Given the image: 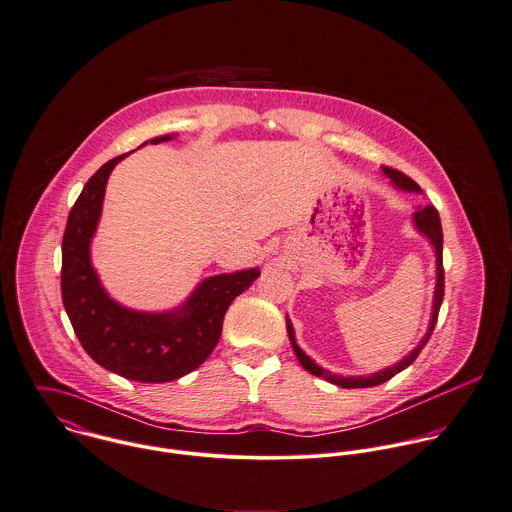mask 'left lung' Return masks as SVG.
Instances as JSON below:
<instances>
[{"instance_id":"8db88e82","label":"left lung","mask_w":512,"mask_h":512,"mask_svg":"<svg viewBox=\"0 0 512 512\" xmlns=\"http://www.w3.org/2000/svg\"><path fill=\"white\" fill-rule=\"evenodd\" d=\"M385 175L399 187V189H405V191H417L421 193V187L409 177L405 175L403 171H397V169H391V167H383ZM413 221L417 225V229L427 235V239H431L433 247H435V253H437V287H435V299H433V315H431V323H429V331L427 335L423 337V341L403 359L399 361L395 367H389V369H383L379 373H373V375H367V377H341V375H333L329 371H325L323 367H319L315 361H311L303 351L301 347L297 345L295 341V333H293V325L287 317V333H289V341L293 345V351L299 359V363L305 367V371H309L311 375L315 377H323L325 381L337 385V387H343V389H367V387H377L389 379H393L397 373H401L403 369H407L417 357L419 353L423 351V347L427 345V341L431 339L433 335V329L437 325V319H439V309H441V303H443V297H445V269H443V227H441V217H439V211L433 207V205H427L419 211L413 213Z\"/></svg>"}]
</instances>
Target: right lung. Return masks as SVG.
<instances>
[{"label": "right lung", "mask_w": 512, "mask_h": 512, "mask_svg": "<svg viewBox=\"0 0 512 512\" xmlns=\"http://www.w3.org/2000/svg\"><path fill=\"white\" fill-rule=\"evenodd\" d=\"M171 135L147 143H161ZM119 155L101 165L69 211L61 243V297L85 353L103 369L139 383H167L195 371L215 349L223 317L259 269L205 279L175 311L141 313L115 303L99 283L89 259L105 185Z\"/></svg>", "instance_id": "obj_1"}]
</instances>
